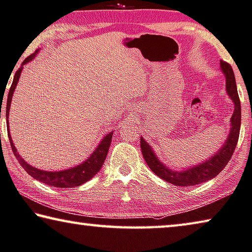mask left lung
Instances as JSON below:
<instances>
[{
    "instance_id": "obj_1",
    "label": "left lung",
    "mask_w": 252,
    "mask_h": 252,
    "mask_svg": "<svg viewBox=\"0 0 252 252\" xmlns=\"http://www.w3.org/2000/svg\"><path fill=\"white\" fill-rule=\"evenodd\" d=\"M220 71H222L225 77L226 94L234 104V111L230 120L231 127L226 140H225L222 147L217 150L213 156L205 159L202 163L194 165V166L192 165L191 167H185L181 171H175L173 168H168L166 165H164L162 160L158 159L152 146L142 137L140 139L142 156H144L146 163H147L150 170L157 176H159L160 179L174 186H196L199 185V183L209 181L210 179L215 178L226 166L228 160L231 159L232 155H233L236 144H238L240 126H241V104H240L234 72L232 70V66L228 63L222 61V60H220Z\"/></svg>"
}]
</instances>
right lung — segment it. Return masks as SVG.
<instances>
[{"instance_id": "right-lung-1", "label": "right lung", "mask_w": 252, "mask_h": 252, "mask_svg": "<svg viewBox=\"0 0 252 252\" xmlns=\"http://www.w3.org/2000/svg\"><path fill=\"white\" fill-rule=\"evenodd\" d=\"M38 53H39V50H37L35 53L26 59L25 61L22 62L21 66L17 70L16 74H14L12 85H11L9 94H7V100H6L5 118H6L7 127H9V112L11 107V100H12L13 93L14 90H16L19 79H20L22 69H24L25 64H27L28 62L32 61V60L35 59V56ZM0 118H1V113H0ZM7 136H9L11 148H12L18 162L20 163L21 166L25 168V171L27 172L29 175H32L33 179L38 180V181L43 182L47 186H52L56 188H74V187L84 185L85 182L89 181V180L92 179L94 175L98 173L100 168H102L105 159H106L108 149H110L113 131H111V132H108L106 136H104V138L100 140L98 146H97L92 154H90L88 158H86L85 162L62 171H43V170H39V168H36L35 166H32V165L26 162V160L18 154L16 146H14L12 141V138L10 136V129H9V132H7Z\"/></svg>"}]
</instances>
